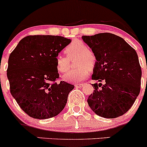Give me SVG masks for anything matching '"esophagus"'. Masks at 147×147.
Segmentation results:
<instances>
[{
  "label": "esophagus",
  "mask_w": 147,
  "mask_h": 147,
  "mask_svg": "<svg viewBox=\"0 0 147 147\" xmlns=\"http://www.w3.org/2000/svg\"><path fill=\"white\" fill-rule=\"evenodd\" d=\"M83 85H84L83 84H75V87H77V88H81V87H83Z\"/></svg>",
  "instance_id": "obj_1"
}]
</instances>
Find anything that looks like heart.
<instances>
[{
    "mask_svg": "<svg viewBox=\"0 0 147 147\" xmlns=\"http://www.w3.org/2000/svg\"><path fill=\"white\" fill-rule=\"evenodd\" d=\"M67 57L57 56L56 57L55 67L60 73H65L69 69V60L75 59L76 69L69 71L63 76L64 80L69 82H79L88 76L90 69H92L97 63V56L94 52L87 48L82 41L73 42L65 48Z\"/></svg>",
    "mask_w": 147,
    "mask_h": 147,
    "instance_id": "heart-1",
    "label": "heart"
}]
</instances>
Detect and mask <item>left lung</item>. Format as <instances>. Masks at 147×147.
<instances>
[{
  "label": "left lung",
  "mask_w": 147,
  "mask_h": 147,
  "mask_svg": "<svg viewBox=\"0 0 147 147\" xmlns=\"http://www.w3.org/2000/svg\"><path fill=\"white\" fill-rule=\"evenodd\" d=\"M82 38L97 56L92 79L100 82L92 84L89 106L102 117L121 116L140 92L142 69L137 52L121 37L109 32Z\"/></svg>",
  "instance_id": "obj_1"
}]
</instances>
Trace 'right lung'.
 Returning <instances> with one entry per match:
<instances>
[{"label":"right lung","instance_id":"right-lung-1","mask_svg":"<svg viewBox=\"0 0 147 147\" xmlns=\"http://www.w3.org/2000/svg\"><path fill=\"white\" fill-rule=\"evenodd\" d=\"M70 42V39L57 35H29L10 53L7 69L10 93L30 117H53L66 105L74 85L55 82L59 79L55 62Z\"/></svg>","mask_w":147,"mask_h":147}]
</instances>
